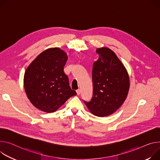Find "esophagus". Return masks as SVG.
Returning a JSON list of instances; mask_svg holds the SVG:
<instances>
[{"label": "esophagus", "instance_id": "1", "mask_svg": "<svg viewBox=\"0 0 160 160\" xmlns=\"http://www.w3.org/2000/svg\"><path fill=\"white\" fill-rule=\"evenodd\" d=\"M76 92H77V95H80V92H81V91H80V89H77V90L76 91Z\"/></svg>", "mask_w": 160, "mask_h": 160}]
</instances>
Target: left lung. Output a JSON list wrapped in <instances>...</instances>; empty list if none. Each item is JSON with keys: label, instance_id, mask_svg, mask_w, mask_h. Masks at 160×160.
Instances as JSON below:
<instances>
[{"label": "left lung", "instance_id": "8db88e82", "mask_svg": "<svg viewBox=\"0 0 160 160\" xmlns=\"http://www.w3.org/2000/svg\"><path fill=\"white\" fill-rule=\"evenodd\" d=\"M99 59L94 62L92 78L93 95L91 101H84L89 110L98 117L114 113L124 102L129 88L128 72L110 49L98 48Z\"/></svg>", "mask_w": 160, "mask_h": 160}]
</instances>
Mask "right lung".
I'll use <instances>...</instances> for the list:
<instances>
[{
    "instance_id": "right-lung-1",
    "label": "right lung",
    "mask_w": 160,
    "mask_h": 160,
    "mask_svg": "<svg viewBox=\"0 0 160 160\" xmlns=\"http://www.w3.org/2000/svg\"><path fill=\"white\" fill-rule=\"evenodd\" d=\"M67 54L59 48L41 53L27 68L24 88L31 103L48 113L54 112L71 96L77 94L71 89L64 67Z\"/></svg>"
}]
</instances>
